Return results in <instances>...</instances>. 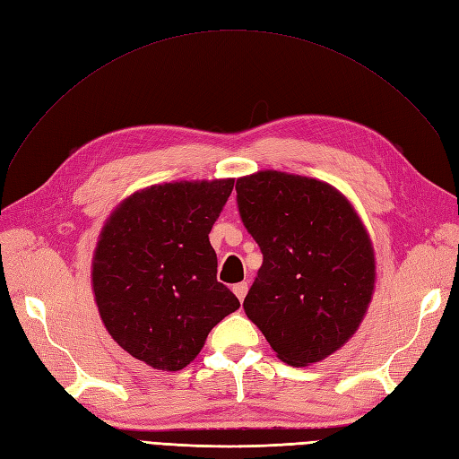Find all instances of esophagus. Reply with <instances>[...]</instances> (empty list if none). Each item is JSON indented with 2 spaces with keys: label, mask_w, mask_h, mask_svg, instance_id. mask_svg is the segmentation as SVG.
<instances>
[{
  "label": "esophagus",
  "mask_w": 459,
  "mask_h": 459,
  "mask_svg": "<svg viewBox=\"0 0 459 459\" xmlns=\"http://www.w3.org/2000/svg\"><path fill=\"white\" fill-rule=\"evenodd\" d=\"M247 290H248V284H247V282H239V284H235V287H233V292H235V296L239 298L241 302H243L245 296H247Z\"/></svg>",
  "instance_id": "34e87169"
}]
</instances>
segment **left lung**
<instances>
[{
	"label": "left lung",
	"mask_w": 459,
	"mask_h": 459,
	"mask_svg": "<svg viewBox=\"0 0 459 459\" xmlns=\"http://www.w3.org/2000/svg\"><path fill=\"white\" fill-rule=\"evenodd\" d=\"M235 189L264 256L243 302L247 317L292 367L334 353L374 290V252L353 207L325 182L277 170L239 178Z\"/></svg>",
	"instance_id": "obj_1"
}]
</instances>
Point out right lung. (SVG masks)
<instances>
[{
    "label": "right lung",
    "mask_w": 459,
    "mask_h": 459,
    "mask_svg": "<svg viewBox=\"0 0 459 459\" xmlns=\"http://www.w3.org/2000/svg\"><path fill=\"white\" fill-rule=\"evenodd\" d=\"M231 189V178L152 186L102 230L92 262L100 317L125 351L157 370L187 367L241 306L218 282L209 241Z\"/></svg>",
    "instance_id": "right-lung-1"
}]
</instances>
